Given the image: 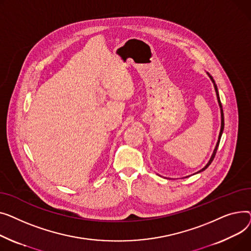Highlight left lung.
<instances>
[{
  "instance_id": "left-lung-1",
  "label": "left lung",
  "mask_w": 251,
  "mask_h": 251,
  "mask_svg": "<svg viewBox=\"0 0 251 251\" xmlns=\"http://www.w3.org/2000/svg\"><path fill=\"white\" fill-rule=\"evenodd\" d=\"M208 75H209V77L211 78V80H212V82L214 83V87H215V91H216V94H217V99H218V102H219V105H220V108H221V129H220V134H219V138H218V142H217V144H216V147H215V149H214V152H213V154H212V157H211V159H210V161L208 162V164L205 165L201 170H200V171H198L197 173H200V172H201V171H203V170H205L207 169L209 166H210V164L212 163L213 162V160H214V158H215V156H216V153H217V150H218V147H219V144H220V140H221V137H222V134H223V130H224V113H223V108H222V103H221V100H220V96H219V92H218V88H217V85H216V83H215V81H214V79H213V77L210 75V74L208 73Z\"/></svg>"
}]
</instances>
